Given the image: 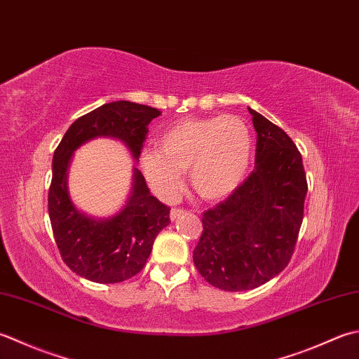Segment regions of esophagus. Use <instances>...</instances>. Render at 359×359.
<instances>
[{
    "label": "esophagus",
    "mask_w": 359,
    "mask_h": 359,
    "mask_svg": "<svg viewBox=\"0 0 359 359\" xmlns=\"http://www.w3.org/2000/svg\"><path fill=\"white\" fill-rule=\"evenodd\" d=\"M186 214V210L184 209H177V208H173L172 210H170V220L173 222V220H178V218L181 217V215H184Z\"/></svg>",
    "instance_id": "1"
}]
</instances>
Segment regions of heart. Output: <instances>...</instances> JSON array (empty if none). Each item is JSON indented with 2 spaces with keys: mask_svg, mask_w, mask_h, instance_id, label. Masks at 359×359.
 Wrapping results in <instances>:
<instances>
[{
  "mask_svg": "<svg viewBox=\"0 0 359 359\" xmlns=\"http://www.w3.org/2000/svg\"><path fill=\"white\" fill-rule=\"evenodd\" d=\"M156 145L158 150H144L139 163L164 200L178 194L186 170L203 200H223L241 186L252 158L251 131L236 116L178 121L159 135Z\"/></svg>",
  "mask_w": 359,
  "mask_h": 359,
  "instance_id": "obj_1",
  "label": "heart"
}]
</instances>
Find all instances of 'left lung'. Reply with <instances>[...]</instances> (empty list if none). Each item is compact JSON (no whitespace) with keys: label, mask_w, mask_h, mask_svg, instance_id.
Wrapping results in <instances>:
<instances>
[{"label":"left lung","mask_w":359,"mask_h":359,"mask_svg":"<svg viewBox=\"0 0 359 359\" xmlns=\"http://www.w3.org/2000/svg\"><path fill=\"white\" fill-rule=\"evenodd\" d=\"M250 109L257 131L255 169L236 192L203 214L194 250L200 274L224 291L257 288L282 273L304 218L306 177L285 131Z\"/></svg>","instance_id":"8db88e82"}]
</instances>
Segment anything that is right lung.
Masks as SVG:
<instances>
[{"instance_id": "add662e5", "label": "right lung", "mask_w": 359, "mask_h": 359, "mask_svg": "<svg viewBox=\"0 0 359 359\" xmlns=\"http://www.w3.org/2000/svg\"><path fill=\"white\" fill-rule=\"evenodd\" d=\"M159 114L156 108L128 100L105 104L72 122L54 151L48 194L50 226L63 262L80 277L118 283L136 276L145 266L156 236L170 223V208L150 194L135 167L133 187L121 212L108 218L85 215L68 194L72 153L91 139L105 136L122 141L137 161L149 123Z\"/></svg>"}]
</instances>
